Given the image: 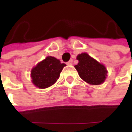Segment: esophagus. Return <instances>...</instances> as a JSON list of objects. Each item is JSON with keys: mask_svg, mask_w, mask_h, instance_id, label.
Listing matches in <instances>:
<instances>
[{"mask_svg": "<svg viewBox=\"0 0 132 132\" xmlns=\"http://www.w3.org/2000/svg\"><path fill=\"white\" fill-rule=\"evenodd\" d=\"M72 64H73V59H70V61L67 62V64H68V65H71Z\"/></svg>", "mask_w": 132, "mask_h": 132, "instance_id": "1", "label": "esophagus"}]
</instances>
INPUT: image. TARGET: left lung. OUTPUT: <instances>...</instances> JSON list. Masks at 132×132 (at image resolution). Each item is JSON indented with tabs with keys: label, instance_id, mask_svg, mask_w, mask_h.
Returning <instances> with one entry per match:
<instances>
[{
	"label": "left lung",
	"instance_id": "1",
	"mask_svg": "<svg viewBox=\"0 0 132 132\" xmlns=\"http://www.w3.org/2000/svg\"><path fill=\"white\" fill-rule=\"evenodd\" d=\"M79 63L75 68L79 76L90 84H101L106 79L107 71L103 64L90 57L87 53H83L77 56Z\"/></svg>",
	"mask_w": 132,
	"mask_h": 132
}]
</instances>
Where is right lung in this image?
<instances>
[{
    "mask_svg": "<svg viewBox=\"0 0 132 132\" xmlns=\"http://www.w3.org/2000/svg\"><path fill=\"white\" fill-rule=\"evenodd\" d=\"M66 64L52 56H48L31 70L33 84L39 88L45 89L53 85L59 79Z\"/></svg>",
    "mask_w": 132,
    "mask_h": 132,
    "instance_id": "1",
    "label": "right lung"
}]
</instances>
